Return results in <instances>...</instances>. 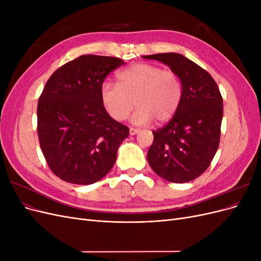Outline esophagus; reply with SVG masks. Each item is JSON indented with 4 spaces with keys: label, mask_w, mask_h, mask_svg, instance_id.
Here are the masks:
<instances>
[{
    "label": "esophagus",
    "mask_w": 261,
    "mask_h": 261,
    "mask_svg": "<svg viewBox=\"0 0 261 261\" xmlns=\"http://www.w3.org/2000/svg\"><path fill=\"white\" fill-rule=\"evenodd\" d=\"M138 132H139L138 128H135V127H130L129 128V134H130V135H136Z\"/></svg>",
    "instance_id": "34e87169"
}]
</instances>
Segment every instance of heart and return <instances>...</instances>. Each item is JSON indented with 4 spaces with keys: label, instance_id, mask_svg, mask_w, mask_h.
<instances>
[{
    "label": "heart",
    "instance_id": "obj_1",
    "mask_svg": "<svg viewBox=\"0 0 261 261\" xmlns=\"http://www.w3.org/2000/svg\"><path fill=\"white\" fill-rule=\"evenodd\" d=\"M116 77L117 84L105 82L101 85L100 98L109 115L118 122L127 118L135 106L138 109L133 116L134 123L168 122L183 99V83L173 70L138 63Z\"/></svg>",
    "mask_w": 261,
    "mask_h": 261
}]
</instances>
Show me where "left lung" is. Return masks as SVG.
I'll return each instance as SVG.
<instances>
[{
	"label": "left lung",
	"instance_id": "left-lung-1",
	"mask_svg": "<svg viewBox=\"0 0 261 261\" xmlns=\"http://www.w3.org/2000/svg\"><path fill=\"white\" fill-rule=\"evenodd\" d=\"M178 74L184 94L171 120L152 132L148 162L158 175L172 183L191 181L206 171L220 144L223 99L211 75L178 53L145 55Z\"/></svg>",
	"mask_w": 261,
	"mask_h": 261
}]
</instances>
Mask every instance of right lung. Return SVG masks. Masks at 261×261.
<instances>
[{"label": "right lung", "instance_id": "obj_1", "mask_svg": "<svg viewBox=\"0 0 261 261\" xmlns=\"http://www.w3.org/2000/svg\"><path fill=\"white\" fill-rule=\"evenodd\" d=\"M123 64L118 58L82 55L55 70L39 97V144L51 171L67 183L89 185L106 176L128 136L100 98L106 77Z\"/></svg>", "mask_w": 261, "mask_h": 261}]
</instances>
